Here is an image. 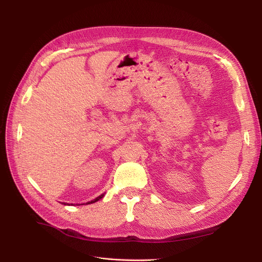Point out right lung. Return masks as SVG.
<instances>
[{
  "label": "right lung",
  "mask_w": 262,
  "mask_h": 262,
  "mask_svg": "<svg viewBox=\"0 0 262 262\" xmlns=\"http://www.w3.org/2000/svg\"><path fill=\"white\" fill-rule=\"evenodd\" d=\"M104 196V194H102V195H100V196H98L96 199H94L93 201H91V202H88V203H86V204H92V203H95V202H98L99 200H101L102 198ZM64 205H67V204H64Z\"/></svg>",
  "instance_id": "1"
}]
</instances>
